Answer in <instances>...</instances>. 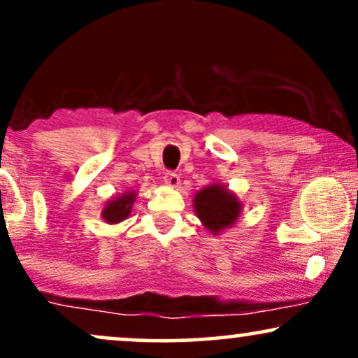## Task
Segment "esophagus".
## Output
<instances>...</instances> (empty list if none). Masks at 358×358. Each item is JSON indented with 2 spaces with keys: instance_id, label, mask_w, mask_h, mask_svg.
Here are the masks:
<instances>
[{
  "instance_id": "1",
  "label": "esophagus",
  "mask_w": 358,
  "mask_h": 358,
  "mask_svg": "<svg viewBox=\"0 0 358 358\" xmlns=\"http://www.w3.org/2000/svg\"><path fill=\"white\" fill-rule=\"evenodd\" d=\"M163 178H165V183L168 185V187H171V188H176L180 185V176L176 175L175 171H166Z\"/></svg>"
}]
</instances>
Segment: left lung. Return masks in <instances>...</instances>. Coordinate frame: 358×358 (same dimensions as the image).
Segmentation results:
<instances>
[{"label": "left lung", "instance_id": "left-lung-1", "mask_svg": "<svg viewBox=\"0 0 358 358\" xmlns=\"http://www.w3.org/2000/svg\"><path fill=\"white\" fill-rule=\"evenodd\" d=\"M242 203L236 193L224 183L213 182L193 196V210L208 232L219 236L239 220Z\"/></svg>", "mask_w": 358, "mask_h": 358}]
</instances>
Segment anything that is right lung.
<instances>
[{
  "label": "right lung",
  "instance_id": "1",
  "mask_svg": "<svg viewBox=\"0 0 358 358\" xmlns=\"http://www.w3.org/2000/svg\"><path fill=\"white\" fill-rule=\"evenodd\" d=\"M136 195H138L136 190H126L124 193H121V195L114 196L113 200H109L101 212L102 220L110 225L126 220L127 217H129L131 208H133L134 200H136Z\"/></svg>",
  "mask_w": 358,
  "mask_h": 358
}]
</instances>
